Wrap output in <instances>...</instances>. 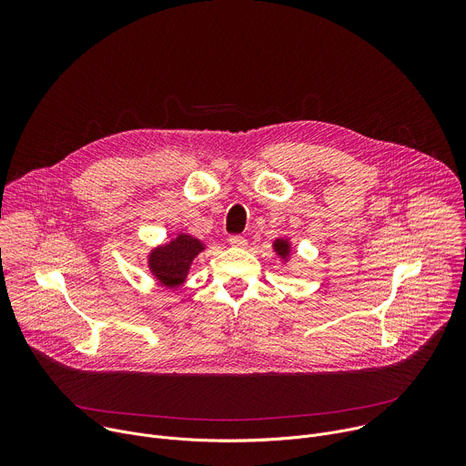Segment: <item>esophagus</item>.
<instances>
[{
    "mask_svg": "<svg viewBox=\"0 0 466 466\" xmlns=\"http://www.w3.org/2000/svg\"><path fill=\"white\" fill-rule=\"evenodd\" d=\"M228 243H230L232 247H236V248H245V247H247V239H245L243 236H239V234L230 236V238H228Z\"/></svg>",
    "mask_w": 466,
    "mask_h": 466,
    "instance_id": "34e87169",
    "label": "esophagus"
}]
</instances>
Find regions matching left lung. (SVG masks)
Listing matches in <instances>:
<instances>
[{
	"instance_id": "1",
	"label": "left lung",
	"mask_w": 466,
	"mask_h": 466,
	"mask_svg": "<svg viewBox=\"0 0 466 466\" xmlns=\"http://www.w3.org/2000/svg\"><path fill=\"white\" fill-rule=\"evenodd\" d=\"M273 247H275V250H277V254H279V256H282L284 259H286V258H289V250H291V247H289V241H288V239H277V241L273 243Z\"/></svg>"
}]
</instances>
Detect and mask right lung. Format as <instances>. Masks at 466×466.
<instances>
[{"label":"right lung","mask_w":466,"mask_h":466,"mask_svg":"<svg viewBox=\"0 0 466 466\" xmlns=\"http://www.w3.org/2000/svg\"><path fill=\"white\" fill-rule=\"evenodd\" d=\"M201 250H205L201 241L187 234H178L173 241L151 250L149 269L162 286L175 289L184 284L191 261Z\"/></svg>","instance_id":"right-lung-1"}]
</instances>
